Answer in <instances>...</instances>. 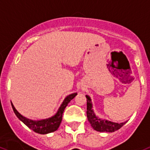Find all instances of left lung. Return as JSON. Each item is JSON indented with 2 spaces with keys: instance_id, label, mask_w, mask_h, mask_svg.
<instances>
[{
  "instance_id": "left-lung-1",
  "label": "left lung",
  "mask_w": 150,
  "mask_h": 150,
  "mask_svg": "<svg viewBox=\"0 0 150 150\" xmlns=\"http://www.w3.org/2000/svg\"><path fill=\"white\" fill-rule=\"evenodd\" d=\"M86 116L88 121L90 122L91 127L93 128V129L98 131V132H108V133H112L114 131L120 129L123 125L127 122H113L111 121H109L107 120H102L99 118L96 114H95L93 109L92 101L90 96L86 95Z\"/></svg>"
}]
</instances>
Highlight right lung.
I'll use <instances>...</instances> for the list:
<instances>
[{
  "instance_id": "obj_1",
  "label": "right lung",
  "mask_w": 150,
  "mask_h": 150,
  "mask_svg": "<svg viewBox=\"0 0 150 150\" xmlns=\"http://www.w3.org/2000/svg\"><path fill=\"white\" fill-rule=\"evenodd\" d=\"M76 95H77V93H74L72 94L68 95L64 100L55 115L50 118L40 120H33L28 119L27 117H24L16 110L12 103H11V106H12L13 112L17 117V118L21 122H23L27 127L34 131L35 133H40V134H47V133H53L59 128L60 122L62 121V117H63V112H64V110L68 103L70 102V100H73Z\"/></svg>"
}]
</instances>
